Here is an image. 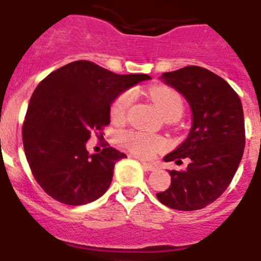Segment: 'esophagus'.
Wrapping results in <instances>:
<instances>
[{"mask_svg": "<svg viewBox=\"0 0 261 261\" xmlns=\"http://www.w3.org/2000/svg\"><path fill=\"white\" fill-rule=\"evenodd\" d=\"M146 170H150V172H153V170L158 169V164L155 163H147V161H141Z\"/></svg>", "mask_w": 261, "mask_h": 261, "instance_id": "34e87169", "label": "esophagus"}]
</instances>
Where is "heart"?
I'll return each instance as SVG.
<instances>
[{
  "label": "heart",
  "instance_id": "b5f03b06",
  "mask_svg": "<svg viewBox=\"0 0 261 261\" xmlns=\"http://www.w3.org/2000/svg\"><path fill=\"white\" fill-rule=\"evenodd\" d=\"M150 96L164 118L177 116L180 118L183 113V100L177 91L168 87H155L151 89ZM135 100L133 91H125L115 98L111 105L110 116L114 121L125 119L129 108ZM123 142L129 150L141 158H151L159 151L166 147L165 140L156 136H150L143 132H126L123 135Z\"/></svg>",
  "mask_w": 261,
  "mask_h": 261
}]
</instances>
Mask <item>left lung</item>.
<instances>
[{"mask_svg":"<svg viewBox=\"0 0 261 261\" xmlns=\"http://www.w3.org/2000/svg\"><path fill=\"white\" fill-rule=\"evenodd\" d=\"M160 79L187 100L192 125L187 138L164 158L177 165L188 158L187 169L169 170L172 183L156 197L175 210L203 209L227 190L244 155L242 103L224 79L201 66L168 71Z\"/></svg>","mask_w":261,"mask_h":261,"instance_id":"8db88e82","label":"left lung"}]
</instances>
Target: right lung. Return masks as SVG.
I'll list each match as a JSON object with an SVG mask.
<instances>
[{"label":"right lung","instance_id":"1","mask_svg":"<svg viewBox=\"0 0 261 261\" xmlns=\"http://www.w3.org/2000/svg\"><path fill=\"white\" fill-rule=\"evenodd\" d=\"M148 79L79 60L52 71L37 86L23 124V145L32 173L47 195L76 206L108 191L115 163L125 153L105 147L91 155L86 143L91 133H101L110 124L115 98Z\"/></svg>","mask_w":261,"mask_h":261}]
</instances>
